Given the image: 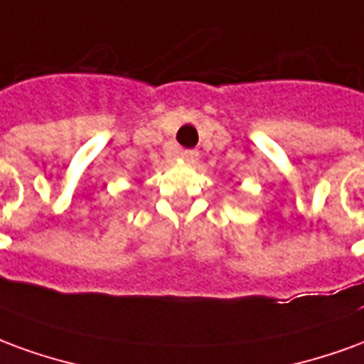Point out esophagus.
Returning a JSON list of instances; mask_svg holds the SVG:
<instances>
[{
  "instance_id": "34e87169",
  "label": "esophagus",
  "mask_w": 364,
  "mask_h": 364,
  "mask_svg": "<svg viewBox=\"0 0 364 364\" xmlns=\"http://www.w3.org/2000/svg\"><path fill=\"white\" fill-rule=\"evenodd\" d=\"M179 158L183 159V161H187V164H195L198 158V151L195 150H181L179 151Z\"/></svg>"
}]
</instances>
